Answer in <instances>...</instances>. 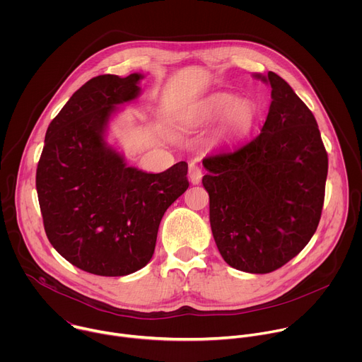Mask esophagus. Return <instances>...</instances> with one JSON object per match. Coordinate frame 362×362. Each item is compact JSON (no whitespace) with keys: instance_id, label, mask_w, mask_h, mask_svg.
<instances>
[{"instance_id":"obj_1","label":"esophagus","mask_w":362,"mask_h":362,"mask_svg":"<svg viewBox=\"0 0 362 362\" xmlns=\"http://www.w3.org/2000/svg\"><path fill=\"white\" fill-rule=\"evenodd\" d=\"M202 169L196 163L189 165V179L193 185H199L202 180Z\"/></svg>"}]
</instances>
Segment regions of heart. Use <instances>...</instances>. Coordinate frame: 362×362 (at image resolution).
Instances as JSON below:
<instances>
[{"label":"heart","mask_w":362,"mask_h":362,"mask_svg":"<svg viewBox=\"0 0 362 362\" xmlns=\"http://www.w3.org/2000/svg\"><path fill=\"white\" fill-rule=\"evenodd\" d=\"M197 117L215 122L223 117L225 132L230 139L246 134L256 120V106L247 98H236L230 93H215L206 97L197 109Z\"/></svg>","instance_id":"1"}]
</instances>
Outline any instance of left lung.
<instances>
[{"instance_id": "1", "label": "left lung", "mask_w": 362, "mask_h": 362, "mask_svg": "<svg viewBox=\"0 0 362 362\" xmlns=\"http://www.w3.org/2000/svg\"><path fill=\"white\" fill-rule=\"evenodd\" d=\"M269 84L271 106L261 134L204 158L216 246L228 265L269 274L314 236L324 206L328 154L313 112L278 74H253Z\"/></svg>"}]
</instances>
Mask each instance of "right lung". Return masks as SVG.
Returning <instances> with one entry per match:
<instances>
[{
	"label": "right lung",
	"mask_w": 362,
	"mask_h": 362,
	"mask_svg": "<svg viewBox=\"0 0 362 362\" xmlns=\"http://www.w3.org/2000/svg\"><path fill=\"white\" fill-rule=\"evenodd\" d=\"M143 74L97 76L49 123L35 186L44 229L71 265L100 276L146 267L160 221L189 187L187 163L162 173L127 166L106 141L110 119L139 97Z\"/></svg>",
	"instance_id": "right-lung-1"
}]
</instances>
